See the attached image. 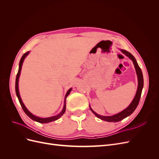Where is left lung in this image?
<instances>
[{"label":"left lung","instance_id":"1","mask_svg":"<svg viewBox=\"0 0 159 159\" xmlns=\"http://www.w3.org/2000/svg\"><path fill=\"white\" fill-rule=\"evenodd\" d=\"M121 52L123 53L124 54H125L127 57H129L130 59L132 60L134 68H135L136 70V72L137 74V78H138V88H137V93L135 95V97H134V99L133 100V102H131V103L129 105V106L126 108L125 110H123V111L120 112L116 115H113V116H102V115H99L98 114L96 113L95 112H94L91 109V108L90 107V109L91 111H92L95 115L96 117H98L99 119L103 120V121H108V122H118L121 121L123 119L126 118L127 117L129 116L130 115L132 114L133 113V111L135 109L137 108V105L139 103V101H140V98L141 96V93H142V89L143 88V73L142 71L140 68V67L139 66L137 62L134 58V57L129 53V52L124 50H121Z\"/></svg>","mask_w":159,"mask_h":159}]
</instances>
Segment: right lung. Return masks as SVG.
<instances>
[{
  "mask_svg": "<svg viewBox=\"0 0 159 159\" xmlns=\"http://www.w3.org/2000/svg\"><path fill=\"white\" fill-rule=\"evenodd\" d=\"M29 54V52H26L25 54H24L23 56H22L21 59L20 60V63H19V68H18V73H17V75H16V83H15V90H16V95L18 97V99L19 100V102H20V105L21 107L22 108V109L24 110V111H25V113L28 115V117H29L30 119H32V120H34V121H37L38 123H49V122H52V121H56V120L58 119L62 115H63L64 113V112L66 111V98L68 97V95L70 94V91H71V88H70L68 91H67V93L65 96V103H64V108L63 109H62L61 112L58 114L57 115H56V116H54V117H48V118H40V117H36L35 116V115H32L29 111H28L26 107H25V105H24V103H22V101L20 98V94H19V91H18V79H19V76H20V71H21V69H22V63L24 61V60H25V57H26V56Z\"/></svg>",
  "mask_w": 159,
  "mask_h": 159,
  "instance_id": "right-lung-1",
  "label": "right lung"
}]
</instances>
